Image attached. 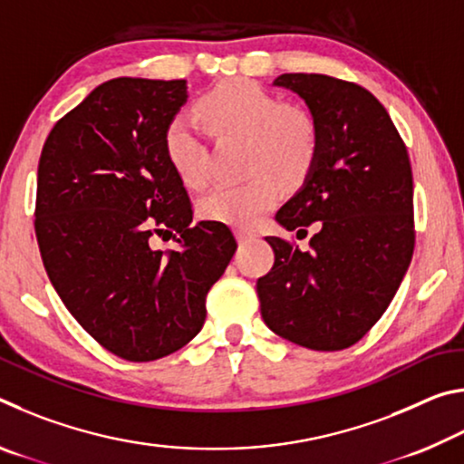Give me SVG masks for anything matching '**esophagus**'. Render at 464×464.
Returning a JSON list of instances; mask_svg holds the SVG:
<instances>
[{"mask_svg":"<svg viewBox=\"0 0 464 464\" xmlns=\"http://www.w3.org/2000/svg\"><path fill=\"white\" fill-rule=\"evenodd\" d=\"M249 239H254V233H251V231H237V241L239 243H247Z\"/></svg>","mask_w":464,"mask_h":464,"instance_id":"1","label":"esophagus"}]
</instances>
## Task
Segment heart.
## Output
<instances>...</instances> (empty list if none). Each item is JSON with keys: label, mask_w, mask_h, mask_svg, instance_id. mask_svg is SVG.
Segmentation results:
<instances>
[{"label": "heart", "mask_w": 464, "mask_h": 464, "mask_svg": "<svg viewBox=\"0 0 464 464\" xmlns=\"http://www.w3.org/2000/svg\"><path fill=\"white\" fill-rule=\"evenodd\" d=\"M200 112L218 135L247 139L246 169L237 184H218L198 200L207 221L249 227L280 198V184L295 188L309 176L319 151L317 122L307 110L282 106L278 98L249 80H231L210 90L198 102ZM168 160L188 186L207 179V149L200 130L186 114L169 121Z\"/></svg>", "instance_id": "obj_1"}]
</instances>
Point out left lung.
I'll use <instances>...</instances> for the list:
<instances>
[{"mask_svg": "<svg viewBox=\"0 0 464 464\" xmlns=\"http://www.w3.org/2000/svg\"><path fill=\"white\" fill-rule=\"evenodd\" d=\"M274 85L304 100L317 122L315 166L276 213L309 249L266 237L272 270L257 280L264 324L309 350L334 352L364 337L395 296L413 256V176L384 106L356 83L285 73Z\"/></svg>", "mask_w": 464, "mask_h": 464, "instance_id": "8db88e82", "label": "left lung"}]
</instances>
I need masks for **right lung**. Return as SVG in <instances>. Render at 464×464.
Listing matches in <instances>:
<instances>
[{
    "mask_svg": "<svg viewBox=\"0 0 464 464\" xmlns=\"http://www.w3.org/2000/svg\"><path fill=\"white\" fill-rule=\"evenodd\" d=\"M186 90V80L104 82L54 124L38 161L34 227L51 285L93 340L130 362L200 332L208 290L237 249L227 225H192L168 160L163 135ZM155 232L179 249L153 250Z\"/></svg>",
    "mask_w": 464,
    "mask_h": 464,
    "instance_id": "add662e5",
    "label": "right lung"
}]
</instances>
